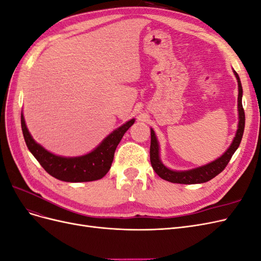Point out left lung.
I'll use <instances>...</instances> for the list:
<instances>
[{
	"label": "left lung",
	"instance_id": "8db88e82",
	"mask_svg": "<svg viewBox=\"0 0 261 261\" xmlns=\"http://www.w3.org/2000/svg\"><path fill=\"white\" fill-rule=\"evenodd\" d=\"M234 74L236 76V80L239 83V115H240V121H239V128L236 132V135L233 139V143L231 144L230 148H228L226 151L221 155L219 159L213 161L209 164L203 165V167L188 170V171H172L168 169L163 163L161 162L159 158V145H158V140L154 135L153 129H151V143H150V162H151L152 168L154 172L159 175L161 178L171 181V183H177V184H200L204 183V181H208L216 177L218 174L222 172L227 163L230 162L232 155L236 151V149L239 148L243 134L245 128V112L242 105V96H243V88L241 80L238 75V73L234 70Z\"/></svg>",
	"mask_w": 261,
	"mask_h": 261
}]
</instances>
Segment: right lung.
<instances>
[{"label":"right lung","instance_id":"obj_1","mask_svg":"<svg viewBox=\"0 0 261 261\" xmlns=\"http://www.w3.org/2000/svg\"><path fill=\"white\" fill-rule=\"evenodd\" d=\"M20 120L22 135L26 145L30 152L41 164V167L51 176L60 180L70 181V183L91 181L103 177L111 168L117 145L120 144L126 130L135 122L134 118L126 122L121 127L110 134L90 153L76 158H64L46 151L43 147L37 144L27 129L22 113Z\"/></svg>","mask_w":261,"mask_h":261}]
</instances>
